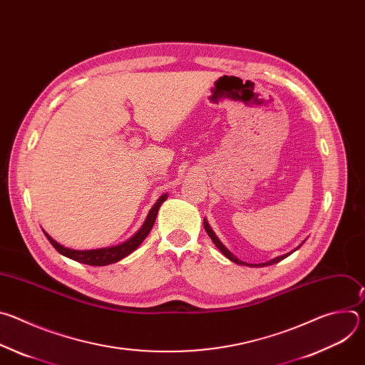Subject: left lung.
<instances>
[{"label":"left lung","mask_w":365,"mask_h":365,"mask_svg":"<svg viewBox=\"0 0 365 365\" xmlns=\"http://www.w3.org/2000/svg\"><path fill=\"white\" fill-rule=\"evenodd\" d=\"M203 227H205V231L207 232V235H210L211 237V240L214 241V244L220 248V251L225 255V257H228L230 259H231V262H234V263H237V264H242V266H258V267H264V266H272V264H276V263H279V262H282V259L283 258H286L287 255H290L292 252H289V254H284V255H280V257H277V258H274V259H270V262H267V263H262V264H248V263H244V262H241V259H238L235 255H232L228 250H227V247L218 240V237L215 235V232L212 231V228L210 227V224H207L206 221H203ZM299 248V247H297ZM294 251V250H293Z\"/></svg>","instance_id":"left-lung-1"}]
</instances>
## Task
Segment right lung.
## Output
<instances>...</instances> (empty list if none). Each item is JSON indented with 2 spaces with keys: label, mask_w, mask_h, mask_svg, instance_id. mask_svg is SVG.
Here are the masks:
<instances>
[{
  "label": "right lung",
  "mask_w": 365,
  "mask_h": 365,
  "mask_svg": "<svg viewBox=\"0 0 365 365\" xmlns=\"http://www.w3.org/2000/svg\"><path fill=\"white\" fill-rule=\"evenodd\" d=\"M166 197H168V195H163V196H160V199L158 202H155V205L150 210V214H148L144 225L140 228V231L134 237H131L125 242H123L120 245H115V247L99 248V250H83V251L71 250V248H66V247L58 244L53 238L47 235L44 231L43 232L47 237V240L50 241V244L56 248V251H59L62 255H65L68 258L75 259V262H79V263H83V264H88V266L113 264V263L120 262L121 258L127 257L128 254H131L144 241V238L148 235V232L151 231V228L154 225V221H155V217H158V211H159L160 205L163 203V200H166Z\"/></svg>",
  "instance_id": "obj_1"
}]
</instances>
